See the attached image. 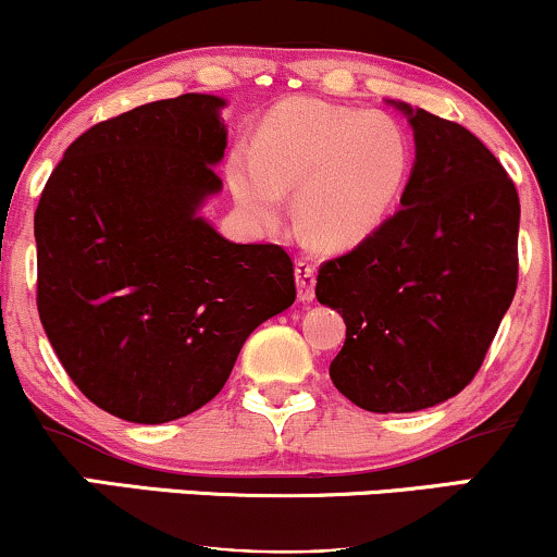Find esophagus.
<instances>
[{
	"mask_svg": "<svg viewBox=\"0 0 557 557\" xmlns=\"http://www.w3.org/2000/svg\"><path fill=\"white\" fill-rule=\"evenodd\" d=\"M296 285H298V300H304V304L314 300L317 270L311 261H306V259L296 261Z\"/></svg>",
	"mask_w": 557,
	"mask_h": 557,
	"instance_id": "obj_1",
	"label": "esophagus"
}]
</instances>
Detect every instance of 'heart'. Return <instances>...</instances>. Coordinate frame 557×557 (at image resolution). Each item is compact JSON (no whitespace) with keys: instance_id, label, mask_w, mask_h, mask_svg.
Here are the masks:
<instances>
[{"instance_id":"1","label":"heart","mask_w":557,"mask_h":557,"mask_svg":"<svg viewBox=\"0 0 557 557\" xmlns=\"http://www.w3.org/2000/svg\"><path fill=\"white\" fill-rule=\"evenodd\" d=\"M411 144L393 117L317 99L283 101L243 146L227 181L253 220L280 214L283 190L298 194V225L319 248L341 251L374 233L398 201Z\"/></svg>"}]
</instances>
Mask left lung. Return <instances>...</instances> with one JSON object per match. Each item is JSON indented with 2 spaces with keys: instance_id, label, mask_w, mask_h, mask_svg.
I'll list each match as a JSON object with an SVG mask.
<instances>
[{
  "instance_id": "1",
  "label": "left lung",
  "mask_w": 557,
  "mask_h": 557,
  "mask_svg": "<svg viewBox=\"0 0 557 557\" xmlns=\"http://www.w3.org/2000/svg\"><path fill=\"white\" fill-rule=\"evenodd\" d=\"M408 114L417 164L400 209L324 261L319 304L345 319L332 385L374 413L437 406L474 380L519 285V194L487 146Z\"/></svg>"
}]
</instances>
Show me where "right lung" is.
<instances>
[{
    "label": "right lung",
    "mask_w": 557,
    "mask_h": 557,
    "mask_svg": "<svg viewBox=\"0 0 557 557\" xmlns=\"http://www.w3.org/2000/svg\"><path fill=\"white\" fill-rule=\"evenodd\" d=\"M222 104L183 94L96 123L38 198L44 332L81 393L136 424L207 406L246 337L296 300L283 246L230 243L196 214L222 188Z\"/></svg>",
    "instance_id": "add662e5"
}]
</instances>
